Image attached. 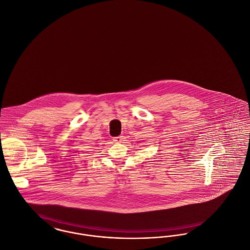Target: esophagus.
<instances>
[{
    "mask_svg": "<svg viewBox=\"0 0 250 250\" xmlns=\"http://www.w3.org/2000/svg\"><path fill=\"white\" fill-rule=\"evenodd\" d=\"M123 141H124V137H123V136H119V137L113 138V142H114V143H122Z\"/></svg>",
    "mask_w": 250,
    "mask_h": 250,
    "instance_id": "obj_1",
    "label": "esophagus"
}]
</instances>
